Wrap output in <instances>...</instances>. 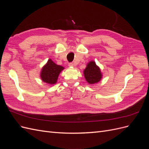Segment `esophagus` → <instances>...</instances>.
Listing matches in <instances>:
<instances>
[{
	"label": "esophagus",
	"mask_w": 149,
	"mask_h": 149,
	"mask_svg": "<svg viewBox=\"0 0 149 149\" xmlns=\"http://www.w3.org/2000/svg\"><path fill=\"white\" fill-rule=\"evenodd\" d=\"M68 66H74V64L73 63H70L68 64Z\"/></svg>",
	"instance_id": "obj_1"
}]
</instances>
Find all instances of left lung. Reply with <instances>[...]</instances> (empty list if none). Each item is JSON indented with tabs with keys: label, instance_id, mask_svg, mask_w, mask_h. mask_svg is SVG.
<instances>
[{
	"label": "left lung",
	"instance_id": "left-lung-1",
	"mask_svg": "<svg viewBox=\"0 0 149 149\" xmlns=\"http://www.w3.org/2000/svg\"><path fill=\"white\" fill-rule=\"evenodd\" d=\"M84 74L86 79L89 84L96 83L100 81L102 78L100 68L94 61L89 62L88 64L87 67L84 70Z\"/></svg>",
	"mask_w": 149,
	"mask_h": 149
}]
</instances>
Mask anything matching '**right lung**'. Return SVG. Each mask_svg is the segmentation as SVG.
I'll list each match as a JSON object with an SVG mask.
<instances>
[{
	"instance_id": "right-lung-1",
	"label": "right lung",
	"mask_w": 149,
	"mask_h": 149,
	"mask_svg": "<svg viewBox=\"0 0 149 149\" xmlns=\"http://www.w3.org/2000/svg\"><path fill=\"white\" fill-rule=\"evenodd\" d=\"M64 68L57 65L51 59L48 60L46 65H45L41 71V78L44 82L49 84H53L56 83L58 75Z\"/></svg>"
}]
</instances>
